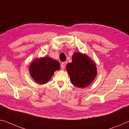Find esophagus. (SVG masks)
I'll use <instances>...</instances> for the list:
<instances>
[{"instance_id":"esophagus-1","label":"esophagus","mask_w":129,"mask_h":129,"mask_svg":"<svg viewBox=\"0 0 129 129\" xmlns=\"http://www.w3.org/2000/svg\"><path fill=\"white\" fill-rule=\"evenodd\" d=\"M67 64V62H63L61 63V68L62 69H64L65 67V65Z\"/></svg>"}]
</instances>
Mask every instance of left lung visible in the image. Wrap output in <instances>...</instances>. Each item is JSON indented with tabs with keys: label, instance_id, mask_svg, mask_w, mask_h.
<instances>
[{
	"label": "left lung",
	"instance_id": "1",
	"mask_svg": "<svg viewBox=\"0 0 129 129\" xmlns=\"http://www.w3.org/2000/svg\"><path fill=\"white\" fill-rule=\"evenodd\" d=\"M72 84L79 88L87 87L97 75V69L93 61L86 54L75 53L72 62L66 67Z\"/></svg>",
	"mask_w": 129,
	"mask_h": 129
}]
</instances>
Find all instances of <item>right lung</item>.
Instances as JSON below:
<instances>
[{"label": "right lung", "instance_id": "right-lung-1", "mask_svg": "<svg viewBox=\"0 0 129 129\" xmlns=\"http://www.w3.org/2000/svg\"><path fill=\"white\" fill-rule=\"evenodd\" d=\"M60 67L58 61L50 57H45L33 61L30 65L29 72L37 83L44 84L49 80Z\"/></svg>", "mask_w": 129, "mask_h": 129}]
</instances>
